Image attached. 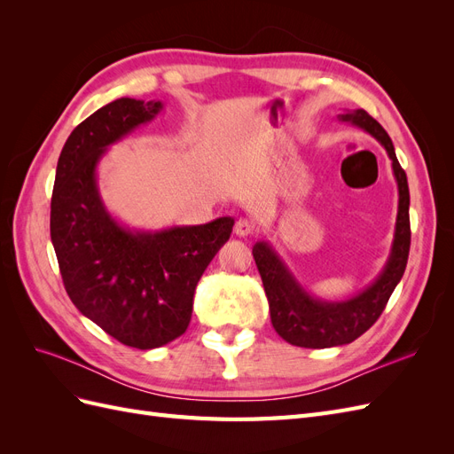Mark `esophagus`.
Here are the masks:
<instances>
[{
    "instance_id": "34e87169",
    "label": "esophagus",
    "mask_w": 454,
    "mask_h": 454,
    "mask_svg": "<svg viewBox=\"0 0 454 454\" xmlns=\"http://www.w3.org/2000/svg\"><path fill=\"white\" fill-rule=\"evenodd\" d=\"M254 232V225L252 222H248V219H239V222L235 223V235L237 237H248Z\"/></svg>"
}]
</instances>
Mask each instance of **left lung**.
<instances>
[{
    "instance_id": "obj_1",
    "label": "left lung",
    "mask_w": 454,
    "mask_h": 454,
    "mask_svg": "<svg viewBox=\"0 0 454 454\" xmlns=\"http://www.w3.org/2000/svg\"><path fill=\"white\" fill-rule=\"evenodd\" d=\"M339 121L364 129L387 149L400 193L395 231L388 261L379 277L358 295L345 301H322L310 295L267 240L255 242L252 254L269 299L272 327L290 345L303 348L348 345L364 335L387 307L392 292L403 277L409 257V185L405 170L397 162L390 136L364 109H347L339 115Z\"/></svg>"
}]
</instances>
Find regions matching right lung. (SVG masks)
Returning <instances> with one entry per match:
<instances>
[{
  "instance_id": "1",
  "label": "right lung",
  "mask_w": 454,
  "mask_h": 454,
  "mask_svg": "<svg viewBox=\"0 0 454 454\" xmlns=\"http://www.w3.org/2000/svg\"><path fill=\"white\" fill-rule=\"evenodd\" d=\"M160 100L119 98L74 129L57 164L51 240L79 312L132 348L185 333L195 287L235 219L140 231L121 225L100 197L96 168L109 145L162 112Z\"/></svg>"
}]
</instances>
